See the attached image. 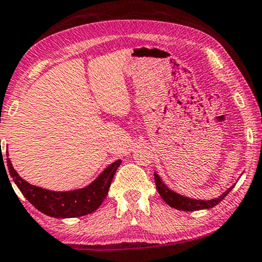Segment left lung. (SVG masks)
<instances>
[{"label":"left lung","mask_w":262,"mask_h":262,"mask_svg":"<svg viewBox=\"0 0 262 262\" xmlns=\"http://www.w3.org/2000/svg\"><path fill=\"white\" fill-rule=\"evenodd\" d=\"M155 182L157 191H159L161 198L166 202L168 205L174 207V209L182 210V211H196V210H204V209H211V207L216 206L218 203H221L225 196L229 194V192L231 191V188H229L227 192L223 193L221 196H218L216 199L212 200H196V199H189L187 196L179 195L177 193L170 191L166 185L161 181L160 177L155 174Z\"/></svg>","instance_id":"1"}]
</instances>
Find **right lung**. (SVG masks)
Listing matches in <instances>:
<instances>
[{"instance_id": "add662e5", "label": "right lung", "mask_w": 262, "mask_h": 262, "mask_svg": "<svg viewBox=\"0 0 262 262\" xmlns=\"http://www.w3.org/2000/svg\"><path fill=\"white\" fill-rule=\"evenodd\" d=\"M7 156H8V152H7ZM1 164L3 167L5 164L3 156H1ZM120 160L113 162L88 187L69 192H53L28 184L27 181H25L23 178L17 175L10 163V160L7 159V166H8L10 177L13 178L14 182L19 187L25 198L40 212L55 218L85 216V214L98 210L108 193L114 173L120 166Z\"/></svg>"}]
</instances>
